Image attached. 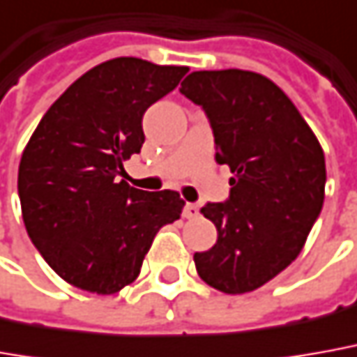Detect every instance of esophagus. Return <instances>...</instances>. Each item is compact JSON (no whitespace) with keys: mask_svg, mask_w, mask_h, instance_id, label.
<instances>
[{"mask_svg":"<svg viewBox=\"0 0 357 357\" xmlns=\"http://www.w3.org/2000/svg\"><path fill=\"white\" fill-rule=\"evenodd\" d=\"M199 215V207L195 203H185V207H183V217L185 219H195Z\"/></svg>","mask_w":357,"mask_h":357,"instance_id":"34e87169","label":"esophagus"}]
</instances>
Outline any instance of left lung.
Instances as JSON below:
<instances>
[{"label": "left lung", "instance_id": "1", "mask_svg": "<svg viewBox=\"0 0 357 357\" xmlns=\"http://www.w3.org/2000/svg\"><path fill=\"white\" fill-rule=\"evenodd\" d=\"M179 91L205 109L215 158L232 172L229 201L201 209L217 242L195 252L199 278L229 295L258 289L299 256L321 215L324 152L293 101L261 74L201 70Z\"/></svg>", "mask_w": 357, "mask_h": 357}]
</instances>
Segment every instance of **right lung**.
Returning <instances> with one entry per match:
<instances>
[{"mask_svg":"<svg viewBox=\"0 0 357 357\" xmlns=\"http://www.w3.org/2000/svg\"><path fill=\"white\" fill-rule=\"evenodd\" d=\"M188 70L107 60L58 97L26 142L17 178L25 229L77 289L113 295L132 283L156 232L179 219L185 201L178 191L148 193L119 176L142 148L144 111Z\"/></svg>","mask_w":357,"mask_h":357,"instance_id":"obj_1","label":"right lung"}]
</instances>
